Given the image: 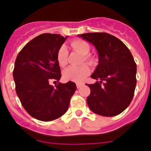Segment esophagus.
I'll return each mask as SVG.
<instances>
[{
    "label": "esophagus",
    "mask_w": 151,
    "mask_h": 151,
    "mask_svg": "<svg viewBox=\"0 0 151 151\" xmlns=\"http://www.w3.org/2000/svg\"><path fill=\"white\" fill-rule=\"evenodd\" d=\"M83 86V84L82 83H76V86H77L78 89H79L80 87H81V86Z\"/></svg>",
    "instance_id": "1"
}]
</instances>
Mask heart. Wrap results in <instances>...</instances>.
Listing matches in <instances>:
<instances>
[{
	"instance_id": "1",
	"label": "heart",
	"mask_w": 151,
	"mask_h": 151,
	"mask_svg": "<svg viewBox=\"0 0 151 151\" xmlns=\"http://www.w3.org/2000/svg\"><path fill=\"white\" fill-rule=\"evenodd\" d=\"M71 47L83 56L86 62L92 64L93 59L87 55L90 50L89 45L82 40H75L71 42ZM68 51L65 45H62L58 50L56 60L60 67H65L68 64ZM90 73V69L87 65H82L79 67H70L63 72V77L65 80L75 82H81Z\"/></svg>"
}]
</instances>
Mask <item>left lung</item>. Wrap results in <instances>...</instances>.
Instances as JSON below:
<instances>
[{
    "label": "left lung",
    "instance_id": "1",
    "mask_svg": "<svg viewBox=\"0 0 151 151\" xmlns=\"http://www.w3.org/2000/svg\"><path fill=\"white\" fill-rule=\"evenodd\" d=\"M78 36L92 43L98 54V65L91 76L97 81L87 85L91 90L86 98L89 109L104 117L120 114L131 104L137 84L132 54L123 42L107 33Z\"/></svg>",
    "mask_w": 151,
    "mask_h": 151
}]
</instances>
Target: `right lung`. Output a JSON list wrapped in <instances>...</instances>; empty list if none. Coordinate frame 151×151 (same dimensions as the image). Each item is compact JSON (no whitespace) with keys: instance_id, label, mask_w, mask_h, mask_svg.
Segmentation results:
<instances>
[{"instance_id":"right-lung-1","label":"right lung","mask_w":151,"mask_h":151,"mask_svg":"<svg viewBox=\"0 0 151 151\" xmlns=\"http://www.w3.org/2000/svg\"><path fill=\"white\" fill-rule=\"evenodd\" d=\"M68 37L43 34L27 43L16 58L13 76L17 95L25 111L41 121H51L68 110L76 90L74 82L58 83L61 70L56 54Z\"/></svg>"}]
</instances>
